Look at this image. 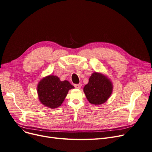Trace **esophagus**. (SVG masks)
<instances>
[{
  "label": "esophagus",
  "mask_w": 152,
  "mask_h": 152,
  "mask_svg": "<svg viewBox=\"0 0 152 152\" xmlns=\"http://www.w3.org/2000/svg\"><path fill=\"white\" fill-rule=\"evenodd\" d=\"M81 84H75V87L77 89H80L81 87Z\"/></svg>",
  "instance_id": "esophagus-1"
}]
</instances>
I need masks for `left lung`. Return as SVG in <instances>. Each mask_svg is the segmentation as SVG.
I'll return each mask as SVG.
<instances>
[{
	"label": "left lung",
	"mask_w": 152,
	"mask_h": 152,
	"mask_svg": "<svg viewBox=\"0 0 152 152\" xmlns=\"http://www.w3.org/2000/svg\"><path fill=\"white\" fill-rule=\"evenodd\" d=\"M113 84L106 76L94 72L84 87L88 101L93 105H101L107 102L113 92Z\"/></svg>",
	"instance_id": "left-lung-1"
}]
</instances>
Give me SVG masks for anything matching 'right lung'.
<instances>
[{
	"label": "right lung",
	"instance_id": "add662e5",
	"mask_svg": "<svg viewBox=\"0 0 152 152\" xmlns=\"http://www.w3.org/2000/svg\"><path fill=\"white\" fill-rule=\"evenodd\" d=\"M74 87L68 81H60L57 76H47L42 78L37 84L39 101L48 108H57L62 104L69 90Z\"/></svg>",
	"mask_w": 152,
	"mask_h": 152
}]
</instances>
